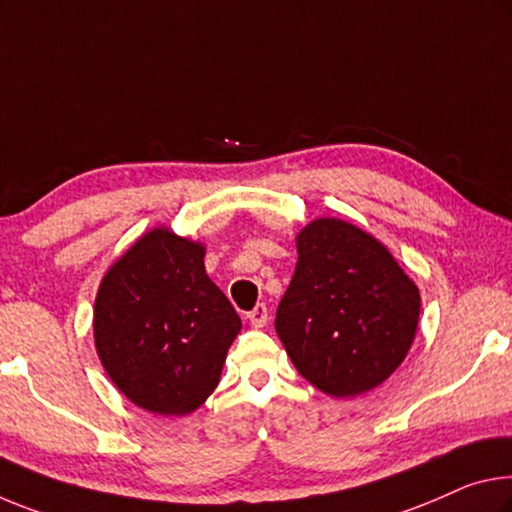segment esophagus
I'll use <instances>...</instances> for the list:
<instances>
[{
  "label": "esophagus",
  "instance_id": "obj_1",
  "mask_svg": "<svg viewBox=\"0 0 512 512\" xmlns=\"http://www.w3.org/2000/svg\"><path fill=\"white\" fill-rule=\"evenodd\" d=\"M248 319L255 328H264L266 321H269V307H266L264 303H257L253 310L248 312Z\"/></svg>",
  "mask_w": 512,
  "mask_h": 512
}]
</instances>
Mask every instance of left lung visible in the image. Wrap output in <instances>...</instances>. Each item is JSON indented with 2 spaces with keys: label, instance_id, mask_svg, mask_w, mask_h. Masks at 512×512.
<instances>
[{
  "label": "left lung",
  "instance_id": "8db88e82",
  "mask_svg": "<svg viewBox=\"0 0 512 512\" xmlns=\"http://www.w3.org/2000/svg\"><path fill=\"white\" fill-rule=\"evenodd\" d=\"M275 330L300 376L330 396L369 392L408 355L419 289L371 234L319 218L296 239Z\"/></svg>",
  "mask_w": 512,
  "mask_h": 512
}]
</instances>
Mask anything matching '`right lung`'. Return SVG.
I'll list each match as a JSON object with an SVG mask.
<instances>
[{
  "mask_svg": "<svg viewBox=\"0 0 512 512\" xmlns=\"http://www.w3.org/2000/svg\"><path fill=\"white\" fill-rule=\"evenodd\" d=\"M202 257L200 243L157 227L111 266L95 298L104 369L129 401L157 415H189L205 403L241 330Z\"/></svg>",
  "mask_w": 512,
  "mask_h": 512,
  "instance_id": "add662e5",
  "label": "right lung"
}]
</instances>
